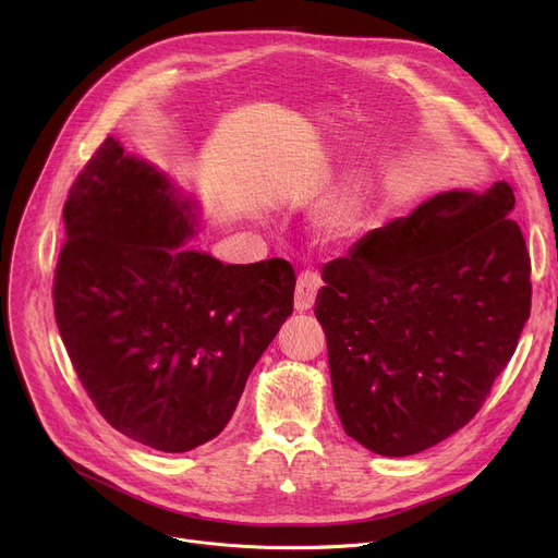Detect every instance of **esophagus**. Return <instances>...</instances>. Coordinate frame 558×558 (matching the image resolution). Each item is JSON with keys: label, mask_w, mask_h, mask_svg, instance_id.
<instances>
[{"label": "esophagus", "mask_w": 558, "mask_h": 558, "mask_svg": "<svg viewBox=\"0 0 558 558\" xmlns=\"http://www.w3.org/2000/svg\"><path fill=\"white\" fill-rule=\"evenodd\" d=\"M320 289V276L314 271H303L296 280V291H294V310L296 312H307Z\"/></svg>", "instance_id": "esophagus-1"}]
</instances>
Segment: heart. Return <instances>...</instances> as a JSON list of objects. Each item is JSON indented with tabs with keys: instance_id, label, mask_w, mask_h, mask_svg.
<instances>
[{
	"instance_id": "1",
	"label": "heart",
	"mask_w": 558,
	"mask_h": 558,
	"mask_svg": "<svg viewBox=\"0 0 558 558\" xmlns=\"http://www.w3.org/2000/svg\"><path fill=\"white\" fill-rule=\"evenodd\" d=\"M377 196V183L362 171L350 179L339 194L316 217V230L324 240H348L362 230Z\"/></svg>"
}]
</instances>
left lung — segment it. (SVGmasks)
Wrapping results in <instances>:
<instances>
[{
  "label": "left lung",
  "instance_id": "left-lung-1",
  "mask_svg": "<svg viewBox=\"0 0 558 558\" xmlns=\"http://www.w3.org/2000/svg\"><path fill=\"white\" fill-rule=\"evenodd\" d=\"M507 181L434 194L328 262L314 314L350 438L409 457L452 436L505 371L532 307Z\"/></svg>",
  "mask_w": 558,
  "mask_h": 558
}]
</instances>
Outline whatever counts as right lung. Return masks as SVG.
I'll return each mask as SVG.
<instances>
[{
    "label": "right lung",
    "instance_id": "1",
    "mask_svg": "<svg viewBox=\"0 0 558 558\" xmlns=\"http://www.w3.org/2000/svg\"><path fill=\"white\" fill-rule=\"evenodd\" d=\"M63 219L56 324L99 414L160 452L213 441L294 310L291 264L187 248L198 201L114 137L78 173Z\"/></svg>",
    "mask_w": 558,
    "mask_h": 558
}]
</instances>
